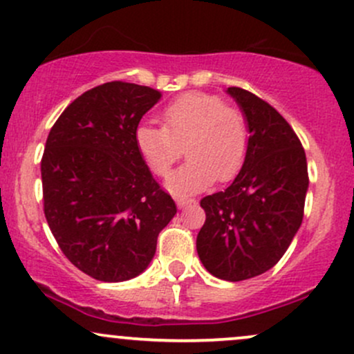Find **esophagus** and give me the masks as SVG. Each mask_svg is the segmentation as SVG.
Instances as JSON below:
<instances>
[{
	"label": "esophagus",
	"mask_w": 354,
	"mask_h": 354,
	"mask_svg": "<svg viewBox=\"0 0 354 354\" xmlns=\"http://www.w3.org/2000/svg\"><path fill=\"white\" fill-rule=\"evenodd\" d=\"M193 203H196V201L195 200H185V198H178V200H176L178 208H186V207H189V205H193Z\"/></svg>",
	"instance_id": "34e87169"
}]
</instances>
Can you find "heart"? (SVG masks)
<instances>
[{
  "label": "heart",
  "mask_w": 354,
  "mask_h": 354,
  "mask_svg": "<svg viewBox=\"0 0 354 354\" xmlns=\"http://www.w3.org/2000/svg\"><path fill=\"white\" fill-rule=\"evenodd\" d=\"M161 118L162 126H138L134 141L146 165L162 178L181 158L185 145L189 159L166 183L176 196L201 192L215 180H232L242 168L248 147L245 115L221 97L186 92L165 107Z\"/></svg>",
  "instance_id": "heart-1"
}]
</instances>
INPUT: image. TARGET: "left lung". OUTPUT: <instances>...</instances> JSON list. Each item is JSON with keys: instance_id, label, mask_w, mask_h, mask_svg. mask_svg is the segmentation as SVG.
I'll list each match as a JSON object with an SVG mask.
<instances>
[{"instance_id": "8db88e82", "label": "left lung", "mask_w": 354, "mask_h": 354, "mask_svg": "<svg viewBox=\"0 0 354 354\" xmlns=\"http://www.w3.org/2000/svg\"><path fill=\"white\" fill-rule=\"evenodd\" d=\"M227 92L247 119V156L234 183L200 201L207 220L196 250L209 274L239 282L272 269L286 254L302 223L309 176L289 122L252 92Z\"/></svg>"}]
</instances>
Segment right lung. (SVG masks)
Listing matches in <instances>:
<instances>
[{
  "instance_id": "obj_1",
  "label": "right lung",
  "mask_w": 354,
  "mask_h": 354,
  "mask_svg": "<svg viewBox=\"0 0 354 354\" xmlns=\"http://www.w3.org/2000/svg\"><path fill=\"white\" fill-rule=\"evenodd\" d=\"M161 92L107 82L77 97L41 158L44 212L58 247L84 274L122 282L146 270L176 205L136 147L139 120Z\"/></svg>"
}]
</instances>
